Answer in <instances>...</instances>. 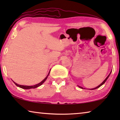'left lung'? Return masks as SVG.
I'll list each match as a JSON object with an SVG mask.
<instances>
[{"label": "left lung", "mask_w": 120, "mask_h": 120, "mask_svg": "<svg viewBox=\"0 0 120 120\" xmlns=\"http://www.w3.org/2000/svg\"><path fill=\"white\" fill-rule=\"evenodd\" d=\"M111 72H112V71H111V72H110V74H109V75H108V76H107V77H106V79H105L104 80V81H103V82H102V83H101V84H100V85H99V86H97V87H95V88H93V89H91V90H93V89H97V88H99V87H100L101 86V85H103V84H104V83L105 82H106V81L107 80V79H108V78H109V75H110V74H111ZM78 87H80V88H82V87H80V86H78Z\"/></svg>", "instance_id": "obj_1"}]
</instances>
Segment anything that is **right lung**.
Returning a JSON list of instances; mask_svg holds the SVG:
<instances>
[{"instance_id": "1", "label": "right lung", "mask_w": 120, "mask_h": 120, "mask_svg": "<svg viewBox=\"0 0 120 120\" xmlns=\"http://www.w3.org/2000/svg\"><path fill=\"white\" fill-rule=\"evenodd\" d=\"M50 71L49 72L48 75H47V76H46L45 78L41 82H40V83H38V84H36V85H33V86H24V85H19L17 84H16V82H14V84H15L16 86L20 87V88H23V89H31V88H37V87L40 86L41 85H42V84L45 82V81L46 80V79H47L48 77L49 76V75L50 74Z\"/></svg>"}]
</instances>
